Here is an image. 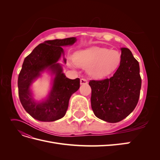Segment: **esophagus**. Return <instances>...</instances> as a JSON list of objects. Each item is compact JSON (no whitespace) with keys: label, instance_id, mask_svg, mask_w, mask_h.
I'll return each instance as SVG.
<instances>
[{"label":"esophagus","instance_id":"34e87169","mask_svg":"<svg viewBox=\"0 0 160 160\" xmlns=\"http://www.w3.org/2000/svg\"><path fill=\"white\" fill-rule=\"evenodd\" d=\"M88 81H87L85 79H80V84L81 85H85L88 84Z\"/></svg>","mask_w":160,"mask_h":160}]
</instances>
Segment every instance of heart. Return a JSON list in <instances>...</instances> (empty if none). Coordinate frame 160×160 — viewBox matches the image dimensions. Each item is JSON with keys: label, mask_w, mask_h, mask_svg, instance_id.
<instances>
[{"label": "heart", "mask_w": 160, "mask_h": 160, "mask_svg": "<svg viewBox=\"0 0 160 160\" xmlns=\"http://www.w3.org/2000/svg\"><path fill=\"white\" fill-rule=\"evenodd\" d=\"M121 58L120 52L118 51L93 47L76 52L73 61L77 67L88 69L91 77L102 78L112 73L118 68ZM68 65L71 68L75 67L71 62Z\"/></svg>", "instance_id": "1"}]
</instances>
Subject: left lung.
I'll return each mask as SVG.
<instances>
[{
	"mask_svg": "<svg viewBox=\"0 0 160 160\" xmlns=\"http://www.w3.org/2000/svg\"><path fill=\"white\" fill-rule=\"evenodd\" d=\"M121 62L109 79L90 81L91 108L97 118L109 123L123 120L136 107L142 79L139 65L128 48H121Z\"/></svg>",
	"mask_w": 160,
	"mask_h": 160,
	"instance_id": "left-lung-1",
	"label": "left lung"
}]
</instances>
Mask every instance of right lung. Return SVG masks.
I'll list each match as a JSON object with an SVG mask.
<instances>
[{
    "instance_id": "add662e5",
    "label": "right lung",
    "mask_w": 160,
    "mask_h": 160,
    "mask_svg": "<svg viewBox=\"0 0 160 160\" xmlns=\"http://www.w3.org/2000/svg\"><path fill=\"white\" fill-rule=\"evenodd\" d=\"M76 41V37L46 41L24 60L18 78V96L24 109L34 119L54 122L65 116L71 96L79 89L80 80L67 78L58 61L62 57L66 63L62 47L72 45ZM45 70L54 75L52 88L45 99L37 101L33 98L31 86Z\"/></svg>"
}]
</instances>
